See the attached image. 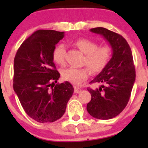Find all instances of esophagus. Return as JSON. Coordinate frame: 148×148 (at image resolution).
<instances>
[{"instance_id": "obj_1", "label": "esophagus", "mask_w": 148, "mask_h": 148, "mask_svg": "<svg viewBox=\"0 0 148 148\" xmlns=\"http://www.w3.org/2000/svg\"><path fill=\"white\" fill-rule=\"evenodd\" d=\"M82 92V89H80V88L79 87H74V93L76 94H79L80 93V92Z\"/></svg>"}]
</instances>
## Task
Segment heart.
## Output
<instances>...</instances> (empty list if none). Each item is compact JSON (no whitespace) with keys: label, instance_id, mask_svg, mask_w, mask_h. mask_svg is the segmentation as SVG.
Segmentation results:
<instances>
[{"label":"heart","instance_id":"1","mask_svg":"<svg viewBox=\"0 0 148 148\" xmlns=\"http://www.w3.org/2000/svg\"><path fill=\"white\" fill-rule=\"evenodd\" d=\"M74 45L84 53L83 64L87 65L94 72L102 71L111 57L112 50L110 46H97V43L87 38H79L74 41ZM52 58L57 64L64 65L65 47L63 44H59L54 48L52 52ZM89 67L64 69L62 71V78L74 84H80L89 76L90 70Z\"/></svg>","mask_w":148,"mask_h":148}]
</instances>
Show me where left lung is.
Listing matches in <instances>:
<instances>
[{"instance_id":"left-lung-1","label":"left lung","mask_w":148,"mask_h":148,"mask_svg":"<svg viewBox=\"0 0 148 148\" xmlns=\"http://www.w3.org/2000/svg\"><path fill=\"white\" fill-rule=\"evenodd\" d=\"M100 34L110 44L112 58L100 73L90 83H102L99 89L88 88L92 99L86 105L91 116L108 120L120 114L127 104L135 81V69L132 51L120 34L105 28L90 29Z\"/></svg>"}]
</instances>
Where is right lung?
I'll list each match as a JSON object with an SVG mask.
<instances>
[{
  "label": "right lung",
  "mask_w": 148,
  "mask_h": 148,
  "mask_svg": "<svg viewBox=\"0 0 148 148\" xmlns=\"http://www.w3.org/2000/svg\"><path fill=\"white\" fill-rule=\"evenodd\" d=\"M64 32L38 30L26 38L14 59L13 89L26 114L38 122H53L63 116L74 92L69 82L57 83L60 74L52 58Z\"/></svg>",
  "instance_id": "obj_1"
}]
</instances>
